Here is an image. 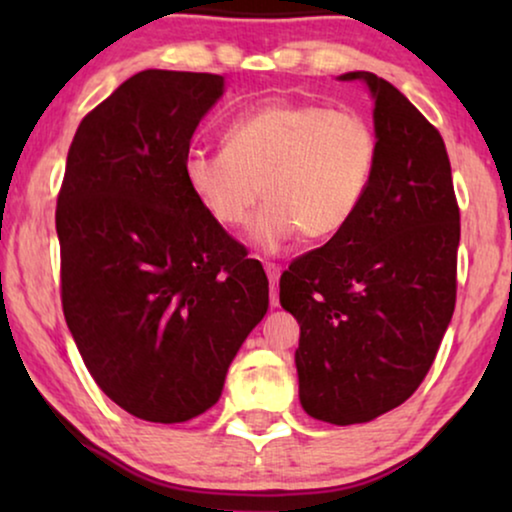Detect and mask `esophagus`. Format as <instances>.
<instances>
[{"mask_svg":"<svg viewBox=\"0 0 512 512\" xmlns=\"http://www.w3.org/2000/svg\"><path fill=\"white\" fill-rule=\"evenodd\" d=\"M265 272H268V279H270V305L277 307L279 305V293H277V282H279V272H282V268H279L277 263H265Z\"/></svg>","mask_w":512,"mask_h":512,"instance_id":"34e87169","label":"esophagus"}]
</instances>
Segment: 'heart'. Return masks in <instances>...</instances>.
<instances>
[{
  "label": "heart",
  "instance_id": "1",
  "mask_svg": "<svg viewBox=\"0 0 512 512\" xmlns=\"http://www.w3.org/2000/svg\"><path fill=\"white\" fill-rule=\"evenodd\" d=\"M377 163V135L366 116L314 102L272 100L235 116L223 149L186 153L184 181L195 202L221 228L247 221L265 251L293 235L328 240L359 212Z\"/></svg>",
  "mask_w": 512,
  "mask_h": 512
}]
</instances>
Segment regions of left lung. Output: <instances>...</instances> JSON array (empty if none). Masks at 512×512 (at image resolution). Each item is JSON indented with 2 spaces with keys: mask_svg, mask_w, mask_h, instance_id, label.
Returning a JSON list of instances; mask_svg holds the SVG:
<instances>
[{
  "mask_svg": "<svg viewBox=\"0 0 512 512\" xmlns=\"http://www.w3.org/2000/svg\"><path fill=\"white\" fill-rule=\"evenodd\" d=\"M375 97L377 163L352 223L279 279L300 324V403L361 424L415 394L457 303L459 205L440 132L389 81L349 72Z\"/></svg>",
  "mask_w": 512,
  "mask_h": 512,
  "instance_id": "obj_1",
  "label": "left lung"
}]
</instances>
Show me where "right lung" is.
Wrapping results in <instances>:
<instances>
[{
    "mask_svg": "<svg viewBox=\"0 0 512 512\" xmlns=\"http://www.w3.org/2000/svg\"><path fill=\"white\" fill-rule=\"evenodd\" d=\"M223 76L146 69L83 116L55 207L60 298L88 373L125 412L179 424L219 401L268 312V277L188 191Z\"/></svg>",
    "mask_w": 512,
    "mask_h": 512,
    "instance_id": "obj_1",
    "label": "right lung"
}]
</instances>
